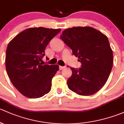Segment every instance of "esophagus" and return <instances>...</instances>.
I'll return each mask as SVG.
<instances>
[{"instance_id":"1","label":"esophagus","mask_w":124,"mask_h":124,"mask_svg":"<svg viewBox=\"0 0 124 124\" xmlns=\"http://www.w3.org/2000/svg\"><path fill=\"white\" fill-rule=\"evenodd\" d=\"M65 66H59V69L60 70H62V69H64L65 68Z\"/></svg>"}]
</instances>
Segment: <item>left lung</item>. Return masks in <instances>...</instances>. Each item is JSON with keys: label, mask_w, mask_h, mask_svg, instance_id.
Returning <instances> with one entry per match:
<instances>
[{"label": "left lung", "mask_w": 124, "mask_h": 124, "mask_svg": "<svg viewBox=\"0 0 124 124\" xmlns=\"http://www.w3.org/2000/svg\"><path fill=\"white\" fill-rule=\"evenodd\" d=\"M60 38L81 62L78 69L70 68L68 88L79 95H93L104 86L112 70L113 52L108 38L91 27L66 29Z\"/></svg>", "instance_id": "obj_1"}]
</instances>
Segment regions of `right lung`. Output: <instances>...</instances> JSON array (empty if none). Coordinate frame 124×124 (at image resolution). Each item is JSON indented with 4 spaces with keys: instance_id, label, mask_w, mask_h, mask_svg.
<instances>
[{
    "instance_id": "1",
    "label": "right lung",
    "mask_w": 124,
    "mask_h": 124,
    "mask_svg": "<svg viewBox=\"0 0 124 124\" xmlns=\"http://www.w3.org/2000/svg\"><path fill=\"white\" fill-rule=\"evenodd\" d=\"M61 29L34 27L21 31L9 43L5 64L8 75L20 93L30 99L41 97L51 89L57 64H42L45 49Z\"/></svg>"
}]
</instances>
